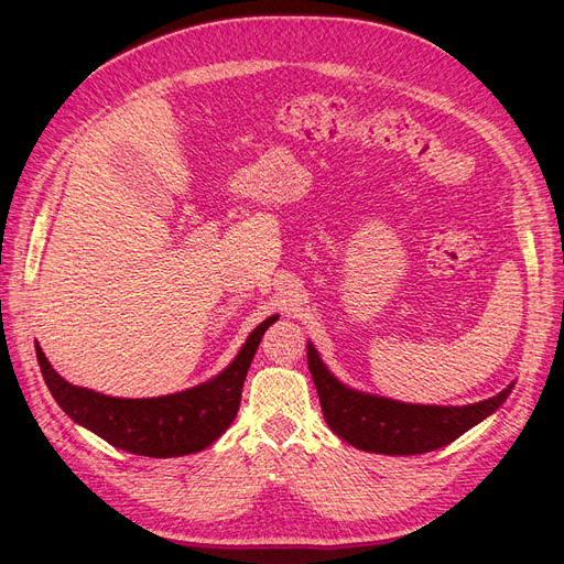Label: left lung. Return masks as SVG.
<instances>
[{
    "instance_id": "obj_1",
    "label": "left lung",
    "mask_w": 564,
    "mask_h": 564,
    "mask_svg": "<svg viewBox=\"0 0 564 564\" xmlns=\"http://www.w3.org/2000/svg\"><path fill=\"white\" fill-rule=\"evenodd\" d=\"M308 369L329 429L357 449L390 456L425 454L449 445L475 423L497 412L513 390V386H508L499 395L466 406L404 404L338 383L311 344Z\"/></svg>"
}]
</instances>
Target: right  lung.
<instances>
[{"instance_id": "obj_1", "label": "right lung", "mask_w": 564, "mask_h": 564, "mask_svg": "<svg viewBox=\"0 0 564 564\" xmlns=\"http://www.w3.org/2000/svg\"><path fill=\"white\" fill-rule=\"evenodd\" d=\"M275 319L278 315L261 322L249 334L232 365L214 381L176 392V395L150 400L108 398L87 388H77L51 369L40 346H35V350L46 388L75 423L104 437L117 449L169 458L202 452L226 433L240 409L242 386L256 348Z\"/></svg>"}]
</instances>
